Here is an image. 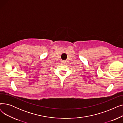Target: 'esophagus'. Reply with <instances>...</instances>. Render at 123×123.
<instances>
[{
    "mask_svg": "<svg viewBox=\"0 0 123 123\" xmlns=\"http://www.w3.org/2000/svg\"><path fill=\"white\" fill-rule=\"evenodd\" d=\"M66 62V61H64H64H62V63H65Z\"/></svg>",
    "mask_w": 123,
    "mask_h": 123,
    "instance_id": "34e87169",
    "label": "esophagus"
}]
</instances>
